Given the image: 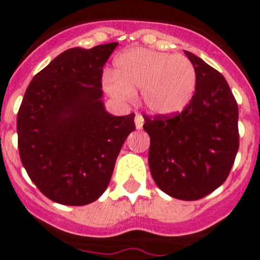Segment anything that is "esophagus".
Here are the masks:
<instances>
[{"label": "esophagus", "mask_w": 260, "mask_h": 260, "mask_svg": "<svg viewBox=\"0 0 260 260\" xmlns=\"http://www.w3.org/2000/svg\"><path fill=\"white\" fill-rule=\"evenodd\" d=\"M143 123H144L143 117H142L141 114H137V116H135V127H137L138 130H141V128L143 127Z\"/></svg>", "instance_id": "esophagus-1"}]
</instances>
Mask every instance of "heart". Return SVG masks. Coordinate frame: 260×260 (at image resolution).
<instances>
[{
    "label": "heart",
    "mask_w": 260,
    "mask_h": 260,
    "mask_svg": "<svg viewBox=\"0 0 260 260\" xmlns=\"http://www.w3.org/2000/svg\"><path fill=\"white\" fill-rule=\"evenodd\" d=\"M112 98L128 102L141 89V99L150 113L172 116L191 102L197 87V70L182 54L133 48L114 59V73L103 78Z\"/></svg>",
    "instance_id": "heart-1"
}]
</instances>
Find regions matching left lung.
<instances>
[{
    "label": "left lung",
    "instance_id": "left-lung-1",
    "mask_svg": "<svg viewBox=\"0 0 260 260\" xmlns=\"http://www.w3.org/2000/svg\"><path fill=\"white\" fill-rule=\"evenodd\" d=\"M197 70L189 105L174 117H144L150 135L148 165L158 189L197 201L226 180L238 151V105L225 78L185 50Z\"/></svg>",
    "mask_w": 260,
    "mask_h": 260
}]
</instances>
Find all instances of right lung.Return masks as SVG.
Instances as JSON below:
<instances>
[{
    "label": "right lung",
    "mask_w": 260,
    "mask_h": 260,
    "mask_svg": "<svg viewBox=\"0 0 260 260\" xmlns=\"http://www.w3.org/2000/svg\"><path fill=\"white\" fill-rule=\"evenodd\" d=\"M117 45L65 50L27 87L18 148L29 178L50 201L84 206L100 198L135 130L134 113L113 116L103 100V68Z\"/></svg>",
    "instance_id": "add662e5"
}]
</instances>
